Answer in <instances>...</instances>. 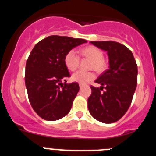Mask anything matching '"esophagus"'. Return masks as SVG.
I'll list each match as a JSON object with an SVG mask.
<instances>
[{
    "label": "esophagus",
    "mask_w": 156,
    "mask_h": 156,
    "mask_svg": "<svg viewBox=\"0 0 156 156\" xmlns=\"http://www.w3.org/2000/svg\"><path fill=\"white\" fill-rule=\"evenodd\" d=\"M83 87H84V85H83V84H81V83H80V88H83Z\"/></svg>",
    "instance_id": "esophagus-1"
}]
</instances>
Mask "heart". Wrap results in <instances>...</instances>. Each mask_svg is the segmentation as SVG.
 Wrapping results in <instances>:
<instances>
[{
	"label": "heart",
	"mask_w": 156,
	"mask_h": 156,
	"mask_svg": "<svg viewBox=\"0 0 156 156\" xmlns=\"http://www.w3.org/2000/svg\"><path fill=\"white\" fill-rule=\"evenodd\" d=\"M81 55L92 60L90 69L98 73H102L108 67V63L104 58L102 51L95 46H87L83 48L80 51ZM64 62L67 69L71 71L76 69L80 66V57L74 50L69 51L64 58ZM95 78L93 72L77 71L72 76V80L81 84H86Z\"/></svg>",
	"instance_id": "b5f03b06"
}]
</instances>
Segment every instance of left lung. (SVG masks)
I'll return each mask as SVG.
<instances>
[{
    "label": "left lung",
    "instance_id": "obj_1",
    "mask_svg": "<svg viewBox=\"0 0 156 156\" xmlns=\"http://www.w3.org/2000/svg\"><path fill=\"white\" fill-rule=\"evenodd\" d=\"M92 44L107 51L109 69L95 82L101 87L90 86L88 98L90 115L104 123L120 119L132 102L137 83V66L131 51L115 41H90ZM103 89L105 91L102 92Z\"/></svg>",
    "mask_w": 156,
    "mask_h": 156
}]
</instances>
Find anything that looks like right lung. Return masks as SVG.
I'll use <instances>...</instances> for the list:
<instances>
[{
  "mask_svg": "<svg viewBox=\"0 0 156 156\" xmlns=\"http://www.w3.org/2000/svg\"><path fill=\"white\" fill-rule=\"evenodd\" d=\"M86 42L84 39L53 35L39 41L30 52L25 83L32 108L42 119L58 120L69 112L80 87L76 82L66 83L70 74L64 58L69 51Z\"/></svg>",
  "mask_w": 156,
  "mask_h": 156,
  "instance_id": "right-lung-1",
  "label": "right lung"
}]
</instances>
